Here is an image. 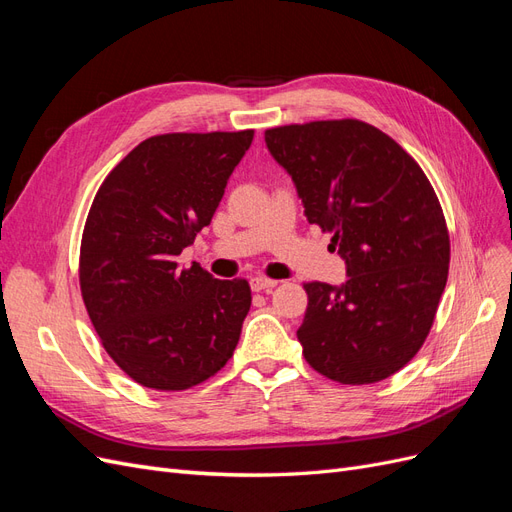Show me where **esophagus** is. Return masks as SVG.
<instances>
[{
    "label": "esophagus",
    "instance_id": "obj_1",
    "mask_svg": "<svg viewBox=\"0 0 512 512\" xmlns=\"http://www.w3.org/2000/svg\"><path fill=\"white\" fill-rule=\"evenodd\" d=\"M250 286L254 292H260V290H271L277 286V280H271V277H265V275H256L250 280Z\"/></svg>",
    "mask_w": 512,
    "mask_h": 512
}]
</instances>
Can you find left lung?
Returning <instances> with one entry per match:
<instances>
[{"mask_svg":"<svg viewBox=\"0 0 512 512\" xmlns=\"http://www.w3.org/2000/svg\"><path fill=\"white\" fill-rule=\"evenodd\" d=\"M292 177L305 218L331 232L348 282L303 284L297 331L305 361L342 384H374L406 367L436 320L451 239L423 168L359 119L290 123L265 132Z\"/></svg>","mask_w":512,"mask_h":512,"instance_id":"obj_1","label":"left lung"}]
</instances>
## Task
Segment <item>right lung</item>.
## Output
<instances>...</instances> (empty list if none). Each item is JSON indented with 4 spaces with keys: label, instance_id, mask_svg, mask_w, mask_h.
I'll return each instance as SVG.
<instances>
[{
    "label": "right lung",
    "instance_id": "obj_1",
    "mask_svg": "<svg viewBox=\"0 0 512 512\" xmlns=\"http://www.w3.org/2000/svg\"><path fill=\"white\" fill-rule=\"evenodd\" d=\"M254 130L170 132L136 145L87 213L79 282L91 324L121 371L185 391L228 363L250 312L247 280H215L177 256L211 224Z\"/></svg>",
    "mask_w": 512,
    "mask_h": 512
}]
</instances>
